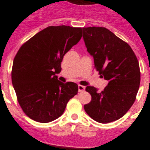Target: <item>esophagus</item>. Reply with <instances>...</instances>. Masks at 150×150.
<instances>
[{
    "mask_svg": "<svg viewBox=\"0 0 150 150\" xmlns=\"http://www.w3.org/2000/svg\"><path fill=\"white\" fill-rule=\"evenodd\" d=\"M78 88H79V92H83V91H85L86 90L85 86L82 85H79Z\"/></svg>",
    "mask_w": 150,
    "mask_h": 150,
    "instance_id": "esophagus-1",
    "label": "esophagus"
}]
</instances>
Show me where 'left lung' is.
<instances>
[{"label": "left lung", "instance_id": "1", "mask_svg": "<svg viewBox=\"0 0 150 150\" xmlns=\"http://www.w3.org/2000/svg\"><path fill=\"white\" fill-rule=\"evenodd\" d=\"M87 52L93 57L100 77L108 80L103 91L88 86L86 91L92 97L84 105L86 112L100 123L117 120L125 115L134 102L140 85L138 59L127 43L105 27L82 29Z\"/></svg>", "mask_w": 150, "mask_h": 150}]
</instances>
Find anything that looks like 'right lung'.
Returning a JSON list of instances; mask_svg holds the SVG:
<instances>
[{
    "label": "right lung",
    "mask_w": 150,
    "mask_h": 150,
    "mask_svg": "<svg viewBox=\"0 0 150 150\" xmlns=\"http://www.w3.org/2000/svg\"><path fill=\"white\" fill-rule=\"evenodd\" d=\"M82 28L48 27L22 45L13 60L11 82L19 105L33 120L49 123L59 118L78 85L61 83L64 56L79 42Z\"/></svg>",
    "instance_id": "obj_1"
}]
</instances>
